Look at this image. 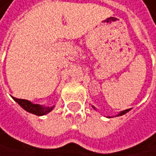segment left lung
<instances>
[{
	"mask_svg": "<svg viewBox=\"0 0 156 156\" xmlns=\"http://www.w3.org/2000/svg\"><path fill=\"white\" fill-rule=\"evenodd\" d=\"M130 109H125V110H123V111H122L121 113H119V114H118V116H122V115H123V114H125V113H126V112H128Z\"/></svg>",
	"mask_w": 156,
	"mask_h": 156,
	"instance_id": "8db88e82",
	"label": "left lung"
}]
</instances>
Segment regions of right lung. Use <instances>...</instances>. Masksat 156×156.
Segmentation results:
<instances>
[{"mask_svg":"<svg viewBox=\"0 0 156 156\" xmlns=\"http://www.w3.org/2000/svg\"><path fill=\"white\" fill-rule=\"evenodd\" d=\"M13 99L21 108H23L26 111H28L30 113H33V114H35L37 116L45 115V114H47V113L50 112L53 108V107H51V108L42 107L40 105H37V104H33L32 102L25 100V99H19V98H16V97H13Z\"/></svg>","mask_w":156,"mask_h":156,"instance_id":"add662e5","label":"right lung"}]
</instances>
